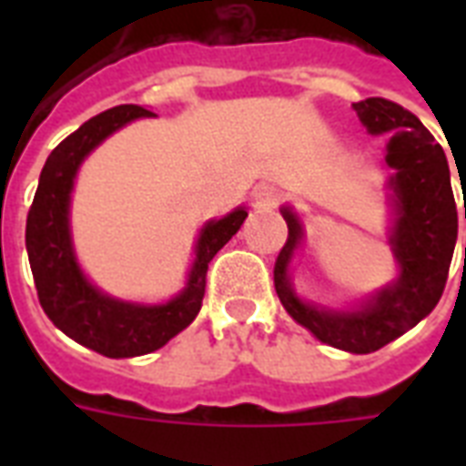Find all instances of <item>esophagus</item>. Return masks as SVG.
<instances>
[{
    "mask_svg": "<svg viewBox=\"0 0 466 466\" xmlns=\"http://www.w3.org/2000/svg\"><path fill=\"white\" fill-rule=\"evenodd\" d=\"M256 203L261 205V208H278V205L283 203V190H278L276 186H261V188L254 193Z\"/></svg>",
    "mask_w": 466,
    "mask_h": 466,
    "instance_id": "esophagus-1",
    "label": "esophagus"
}]
</instances>
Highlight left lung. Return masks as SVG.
I'll use <instances>...</instances> for the list:
<instances>
[{
  "label": "left lung",
  "instance_id": "8db88e82",
  "mask_svg": "<svg viewBox=\"0 0 466 466\" xmlns=\"http://www.w3.org/2000/svg\"><path fill=\"white\" fill-rule=\"evenodd\" d=\"M372 135L394 133L387 145V164L394 168V227L391 251L399 263L397 283L377 292L358 311H324L305 305L292 292L288 263L302 239V227L288 208V241L273 268V283L283 307L321 343L372 353L419 324L441 302L457 241V205L445 152L411 111L390 98H365L353 106ZM466 219V203H464Z\"/></svg>",
  "mask_w": 466,
  "mask_h": 466
}]
</instances>
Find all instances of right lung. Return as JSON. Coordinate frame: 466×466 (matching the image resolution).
Returning a JSON list of instances; mask_svg holds the SVG:
<instances>
[{
  "mask_svg": "<svg viewBox=\"0 0 466 466\" xmlns=\"http://www.w3.org/2000/svg\"><path fill=\"white\" fill-rule=\"evenodd\" d=\"M142 116L155 113L135 104L116 106L67 135L40 171L38 190L25 219V248L40 307L62 333L106 358L152 353L181 333L203 307L208 263L247 219V210L239 208L205 227L198 239L188 285L167 305H127L98 292L84 278L72 251L69 193L84 157L118 127Z\"/></svg>",
  "mask_w": 466,
  "mask_h": 466,
  "instance_id": "right-lung-1",
  "label": "right lung"
}]
</instances>
